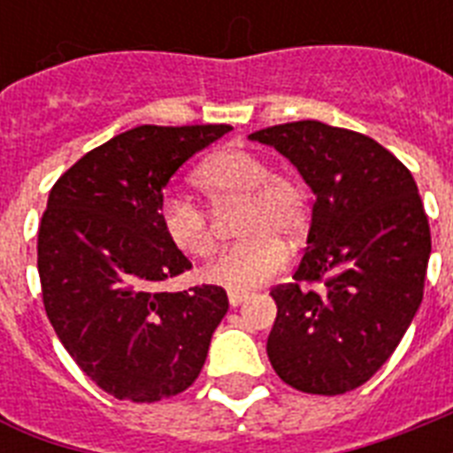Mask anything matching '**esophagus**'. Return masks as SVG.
<instances>
[{
    "instance_id": "34e87169",
    "label": "esophagus",
    "mask_w": 453,
    "mask_h": 453,
    "mask_svg": "<svg viewBox=\"0 0 453 453\" xmlns=\"http://www.w3.org/2000/svg\"><path fill=\"white\" fill-rule=\"evenodd\" d=\"M227 301H230V305H233V308H237V305H242V303L247 301V294H240V291H230V294H227Z\"/></svg>"
}]
</instances>
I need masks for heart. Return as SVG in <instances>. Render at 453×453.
Returning <instances> with one entry per match:
<instances>
[{
    "label": "heart",
    "mask_w": 453,
    "mask_h": 453,
    "mask_svg": "<svg viewBox=\"0 0 453 453\" xmlns=\"http://www.w3.org/2000/svg\"><path fill=\"white\" fill-rule=\"evenodd\" d=\"M195 185L213 204L244 197L237 233L244 237L223 249L204 270L206 282L227 291H251L275 277L287 263L280 240L298 242L308 227V195L296 178L270 171L261 155L247 148H226L211 155L195 173ZM162 230L185 256L204 258L213 251L209 216L185 197L162 204Z\"/></svg>",
    "instance_id": "heart-1"
}]
</instances>
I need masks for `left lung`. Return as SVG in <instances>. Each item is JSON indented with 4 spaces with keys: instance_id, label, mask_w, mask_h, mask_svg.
Instances as JSON below:
<instances>
[{
    "instance_id": "obj_1",
    "label": "left lung",
    "mask_w": 453,
    "mask_h": 453,
    "mask_svg": "<svg viewBox=\"0 0 453 453\" xmlns=\"http://www.w3.org/2000/svg\"><path fill=\"white\" fill-rule=\"evenodd\" d=\"M249 138L287 157L315 195L294 282L270 291V365L301 393L355 390L386 365L423 301L430 227L414 176L373 138L315 119Z\"/></svg>"
}]
</instances>
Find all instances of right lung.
<instances>
[{
	"label": "right lung",
	"mask_w": 453,
	"mask_h": 453,
	"mask_svg": "<svg viewBox=\"0 0 453 453\" xmlns=\"http://www.w3.org/2000/svg\"><path fill=\"white\" fill-rule=\"evenodd\" d=\"M227 124L124 131L74 162L49 192L37 237L44 310L80 369L117 400L157 402L204 366L227 294L159 291L192 268L162 230L164 188Z\"/></svg>",
	"instance_id": "obj_1"
}]
</instances>
